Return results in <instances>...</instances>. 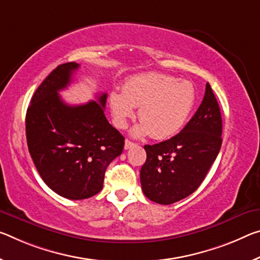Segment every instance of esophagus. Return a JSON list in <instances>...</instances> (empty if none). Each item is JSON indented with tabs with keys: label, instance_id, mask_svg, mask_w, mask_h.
Segmentation results:
<instances>
[{
	"label": "esophagus",
	"instance_id": "obj_1",
	"mask_svg": "<svg viewBox=\"0 0 260 260\" xmlns=\"http://www.w3.org/2000/svg\"><path fill=\"white\" fill-rule=\"evenodd\" d=\"M134 146H135V143L129 141V140H126V141H125V149L126 150L127 149H131V148H133Z\"/></svg>",
	"mask_w": 260,
	"mask_h": 260
}]
</instances>
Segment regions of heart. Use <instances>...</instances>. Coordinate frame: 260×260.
<instances>
[{
    "mask_svg": "<svg viewBox=\"0 0 260 260\" xmlns=\"http://www.w3.org/2000/svg\"><path fill=\"white\" fill-rule=\"evenodd\" d=\"M109 103L115 127L125 128L134 117L135 106H140L141 122L133 134H150L156 140H164L183 128L194 106L196 90L191 82L166 74H139L126 81L122 91L111 92Z\"/></svg>",
    "mask_w": 260,
    "mask_h": 260,
    "instance_id": "1",
    "label": "heart"
}]
</instances>
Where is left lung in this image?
Returning a JSON list of instances; mask_svg holds the SVG:
<instances>
[{"label":"left lung","mask_w":260,"mask_h":260,"mask_svg":"<svg viewBox=\"0 0 260 260\" xmlns=\"http://www.w3.org/2000/svg\"><path fill=\"white\" fill-rule=\"evenodd\" d=\"M219 103L206 84L199 109L180 133L167 141L146 145V163L140 171L148 199L170 205L192 194L203 183L222 145Z\"/></svg>","instance_id":"1"}]
</instances>
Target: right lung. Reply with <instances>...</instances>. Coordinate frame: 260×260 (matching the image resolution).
<instances>
[{
  "instance_id": "add662e5",
  "label": "right lung",
  "mask_w": 260,
  "mask_h": 260,
  "mask_svg": "<svg viewBox=\"0 0 260 260\" xmlns=\"http://www.w3.org/2000/svg\"><path fill=\"white\" fill-rule=\"evenodd\" d=\"M78 67L76 62L57 66L36 90L25 119L28 151L41 179L71 200L101 192L106 168L125 145L104 114L108 94L82 105L61 100L59 91Z\"/></svg>"
}]
</instances>
